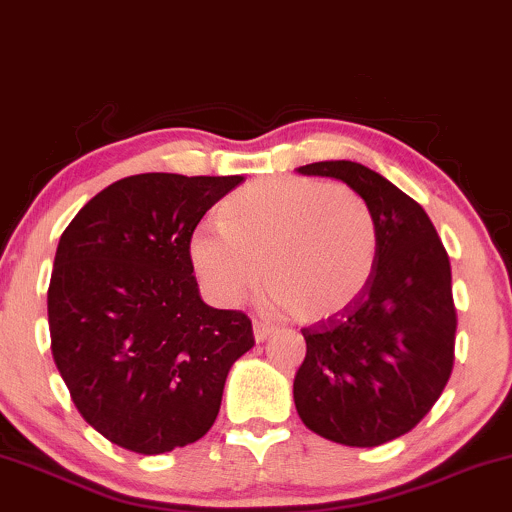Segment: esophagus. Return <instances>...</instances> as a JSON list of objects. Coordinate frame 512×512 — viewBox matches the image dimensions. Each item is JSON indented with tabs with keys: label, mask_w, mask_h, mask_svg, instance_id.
Returning <instances> with one entry per match:
<instances>
[{
	"label": "esophagus",
	"mask_w": 512,
	"mask_h": 512,
	"mask_svg": "<svg viewBox=\"0 0 512 512\" xmlns=\"http://www.w3.org/2000/svg\"><path fill=\"white\" fill-rule=\"evenodd\" d=\"M274 332H276V327L267 325V322H262V320L252 322V334H255V342H264V339L272 337Z\"/></svg>",
	"instance_id": "esophagus-1"
}]
</instances>
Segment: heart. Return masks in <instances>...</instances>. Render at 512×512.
Returning a JSON list of instances; mask_svg holds the SVG:
<instances>
[{"label": "heart", "mask_w": 512, "mask_h": 512, "mask_svg": "<svg viewBox=\"0 0 512 512\" xmlns=\"http://www.w3.org/2000/svg\"><path fill=\"white\" fill-rule=\"evenodd\" d=\"M221 226H202L190 260L204 289L238 303L264 279L269 303L303 322L339 315L358 301L378 262V221L342 182L274 175L221 204Z\"/></svg>", "instance_id": "heart-1"}]
</instances>
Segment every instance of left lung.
I'll use <instances>...</instances> for the list:
<instances>
[{
  "label": "left lung",
  "instance_id": "1",
  "mask_svg": "<svg viewBox=\"0 0 512 512\" xmlns=\"http://www.w3.org/2000/svg\"><path fill=\"white\" fill-rule=\"evenodd\" d=\"M298 173L342 180L366 199L378 262L354 305L301 330L293 402L317 436L375 448L409 433L448 385L457 330L448 252L421 204L375 170L320 161Z\"/></svg>",
  "mask_w": 512,
  "mask_h": 512
}]
</instances>
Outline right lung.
Here are the masks:
<instances>
[{
    "label": "right lung",
    "instance_id": "1",
    "mask_svg": "<svg viewBox=\"0 0 512 512\" xmlns=\"http://www.w3.org/2000/svg\"><path fill=\"white\" fill-rule=\"evenodd\" d=\"M240 175H129L64 228L48 289L52 358L76 409L139 455L214 426L228 370L255 346L250 317L202 301L190 240Z\"/></svg>",
    "mask_w": 512,
    "mask_h": 512
}]
</instances>
